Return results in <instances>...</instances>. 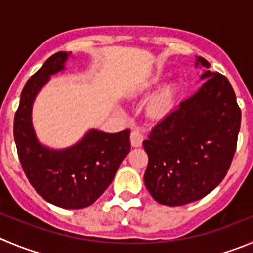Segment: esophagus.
I'll return each instance as SVG.
<instances>
[{
	"label": "esophagus",
	"mask_w": 253,
	"mask_h": 253,
	"mask_svg": "<svg viewBox=\"0 0 253 253\" xmlns=\"http://www.w3.org/2000/svg\"><path fill=\"white\" fill-rule=\"evenodd\" d=\"M129 138H131V145L133 146V147H140V146L142 145V141L143 138H145V136L142 134V132L137 131V129H133V131L131 132Z\"/></svg>",
	"instance_id": "obj_1"
}]
</instances>
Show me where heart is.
<instances>
[{
  "label": "heart",
  "mask_w": 253,
  "mask_h": 253,
  "mask_svg": "<svg viewBox=\"0 0 253 253\" xmlns=\"http://www.w3.org/2000/svg\"><path fill=\"white\" fill-rule=\"evenodd\" d=\"M157 81H159V77H153L152 80H150V81L145 84V87L152 86V84H155ZM169 101H171V93H169V91H166L165 93H162L161 96H160V98L157 100V103H156V105L159 106V107H165V106L169 105Z\"/></svg>",
  "instance_id": "obj_1"
}]
</instances>
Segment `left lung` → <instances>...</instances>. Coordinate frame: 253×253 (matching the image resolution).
Returning a JSON list of instances; mask_svg holds the SVG:
<instances>
[{
    "mask_svg": "<svg viewBox=\"0 0 253 253\" xmlns=\"http://www.w3.org/2000/svg\"><path fill=\"white\" fill-rule=\"evenodd\" d=\"M210 63L198 57L197 63ZM204 86L153 126L143 147L145 185L156 201L182 206L209 195L227 174L237 147L241 108L230 81L206 71Z\"/></svg>",
    "mask_w": 253,
    "mask_h": 253,
    "instance_id": "obj_1",
    "label": "left lung"
}]
</instances>
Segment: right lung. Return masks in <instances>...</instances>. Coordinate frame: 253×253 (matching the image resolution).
<instances>
[{"label": "right lung", "instance_id": "obj_1", "mask_svg": "<svg viewBox=\"0 0 253 253\" xmlns=\"http://www.w3.org/2000/svg\"><path fill=\"white\" fill-rule=\"evenodd\" d=\"M70 55L66 51L52 55L26 82L13 136L21 166L36 192L55 206L77 210L93 204L111 185L131 150V131L105 133L92 129L77 145L62 151L48 150L37 142L31 124L32 103L49 76L65 68Z\"/></svg>", "mask_w": 253, "mask_h": 253}]
</instances>
